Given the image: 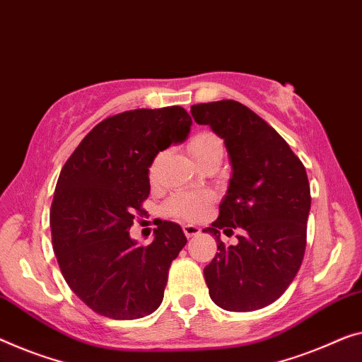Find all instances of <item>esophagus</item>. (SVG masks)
Listing matches in <instances>:
<instances>
[{"label": "esophagus", "instance_id": "esophagus-1", "mask_svg": "<svg viewBox=\"0 0 362 362\" xmlns=\"http://www.w3.org/2000/svg\"><path fill=\"white\" fill-rule=\"evenodd\" d=\"M183 234H185L188 239H190V237L199 234V228L195 224H183Z\"/></svg>", "mask_w": 362, "mask_h": 362}]
</instances>
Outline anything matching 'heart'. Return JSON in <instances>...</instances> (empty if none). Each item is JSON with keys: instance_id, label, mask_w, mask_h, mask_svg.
<instances>
[{"instance_id": "1", "label": "heart", "mask_w": 362, "mask_h": 362, "mask_svg": "<svg viewBox=\"0 0 362 362\" xmlns=\"http://www.w3.org/2000/svg\"><path fill=\"white\" fill-rule=\"evenodd\" d=\"M187 151L192 156V159L202 167L211 160H221L224 154V144L221 141L218 134H214L209 129H202L192 134L187 143ZM164 151H160L153 158L148 169V175L151 182L158 180L159 165L164 159ZM209 208H211V197L204 195V193H188L179 192L167 199L164 211L165 214L172 216L177 219L195 221L206 216Z\"/></svg>"}]
</instances>
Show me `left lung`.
Returning a JSON list of instances; mask_svg holds the SVG:
<instances>
[{"mask_svg": "<svg viewBox=\"0 0 362 362\" xmlns=\"http://www.w3.org/2000/svg\"><path fill=\"white\" fill-rule=\"evenodd\" d=\"M198 125L224 139L233 177L211 228L218 253L204 268L209 298L221 309L250 312L281 296L305 252L310 185L305 167L278 132L235 100L192 105ZM240 228L235 246L220 240Z\"/></svg>", "mask_w": 362, "mask_h": 362, "instance_id": "obj_1", "label": "left lung"}]
</instances>
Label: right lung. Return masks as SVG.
Masks as SVG:
<instances>
[{
    "mask_svg": "<svg viewBox=\"0 0 362 362\" xmlns=\"http://www.w3.org/2000/svg\"><path fill=\"white\" fill-rule=\"evenodd\" d=\"M190 127L179 105L118 113L97 123L63 165L50 209L53 252L64 281L95 314L134 320L163 302L187 237L164 221L154 240L139 247L129 228L144 213L151 160L185 141Z\"/></svg>",
    "mask_w": 362,
    "mask_h": 362,
    "instance_id": "1",
    "label": "right lung"
}]
</instances>
